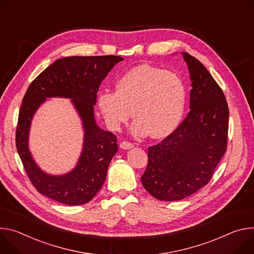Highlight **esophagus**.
I'll return each mask as SVG.
<instances>
[{"mask_svg": "<svg viewBox=\"0 0 254 254\" xmlns=\"http://www.w3.org/2000/svg\"><path fill=\"white\" fill-rule=\"evenodd\" d=\"M133 144L132 143H130V142H128V141H122L121 143H120V148H122V149H124V150H128V149H131V148H133Z\"/></svg>", "mask_w": 254, "mask_h": 254, "instance_id": "esophagus-1", "label": "esophagus"}]
</instances>
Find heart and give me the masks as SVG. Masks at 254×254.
<instances>
[{
	"label": "heart",
	"instance_id": "obj_1",
	"mask_svg": "<svg viewBox=\"0 0 254 254\" xmlns=\"http://www.w3.org/2000/svg\"><path fill=\"white\" fill-rule=\"evenodd\" d=\"M117 91L104 90L98 105L112 129H119L131 116L130 131L135 137L164 138L179 126L186 106V86L175 71L141 64L124 73Z\"/></svg>",
	"mask_w": 254,
	"mask_h": 254
}]
</instances>
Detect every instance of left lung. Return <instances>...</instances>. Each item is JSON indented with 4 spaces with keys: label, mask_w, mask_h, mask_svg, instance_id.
Masks as SVG:
<instances>
[{
    "label": "left lung",
    "mask_w": 254,
    "mask_h": 254,
    "mask_svg": "<svg viewBox=\"0 0 254 254\" xmlns=\"http://www.w3.org/2000/svg\"><path fill=\"white\" fill-rule=\"evenodd\" d=\"M191 90L190 112L183 123L148 148L141 177L144 189L160 201H179L205 187L226 152L229 109L224 93L208 69L182 52Z\"/></svg>",
    "instance_id": "left-lung-1"
}]
</instances>
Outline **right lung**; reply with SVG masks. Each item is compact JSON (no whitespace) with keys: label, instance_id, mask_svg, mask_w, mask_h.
<instances>
[{"label":"right lung","instance_id":"obj_1","mask_svg":"<svg viewBox=\"0 0 254 254\" xmlns=\"http://www.w3.org/2000/svg\"><path fill=\"white\" fill-rule=\"evenodd\" d=\"M121 56H68L54 62L28 88L19 112L16 147L25 171L35 189L48 198L65 205L90 202L106 180L110 161L118 151L117 138L100 128L94 106L102 80ZM47 97L70 98L82 120L83 149L69 173L53 176L43 172L29 149V132L38 108Z\"/></svg>","mask_w":254,"mask_h":254}]
</instances>
